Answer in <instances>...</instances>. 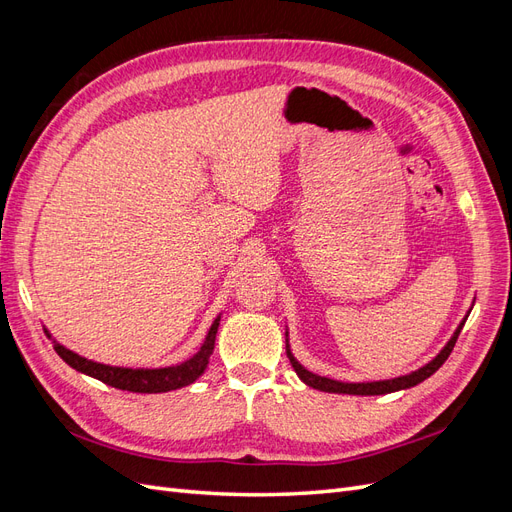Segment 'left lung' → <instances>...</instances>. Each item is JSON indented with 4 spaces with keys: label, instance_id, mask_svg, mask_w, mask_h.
I'll return each instance as SVG.
<instances>
[{
    "label": "left lung",
    "instance_id": "8db88e82",
    "mask_svg": "<svg viewBox=\"0 0 512 512\" xmlns=\"http://www.w3.org/2000/svg\"><path fill=\"white\" fill-rule=\"evenodd\" d=\"M474 305V301H472ZM472 312V307L466 312V316H463V320L457 324L455 333L451 335V339L444 344V348L433 356V359L429 363H425L423 367H418L414 371H410V374L406 376H397V378H389V380H374V382H342V380H333V378H327V376H318L314 374V371L305 369L297 359H294V354L290 350V342H288V329H286V354L290 359V365L294 367V371H297V376L307 384L312 386V389L316 391H324V393H339V395H386V393H397V391H406V389H412V386L421 384L423 380H427L429 376L436 374V371L444 365V361L448 359V354L453 352L455 348V342L457 337L463 329V324H466L468 316Z\"/></svg>",
    "mask_w": 512,
    "mask_h": 512
}]
</instances>
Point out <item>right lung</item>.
<instances>
[{
    "instance_id": "obj_1",
    "label": "right lung",
    "mask_w": 512,
    "mask_h": 512,
    "mask_svg": "<svg viewBox=\"0 0 512 512\" xmlns=\"http://www.w3.org/2000/svg\"><path fill=\"white\" fill-rule=\"evenodd\" d=\"M220 318L222 316L213 320V324L205 335V342L200 344L196 354H192L190 359H185L183 363L168 365V367H136L134 369V367H117V365L96 363L91 359H85V356H81V354L68 350L66 346H61L46 329H44V333L53 342V348L61 356V359H64L72 369L81 371V374H85V376H91L108 386H115V389L130 391V393H168V391L183 389V386L196 382L200 376L205 374V369L209 365V356L213 354V348H215V335H218Z\"/></svg>"
}]
</instances>
